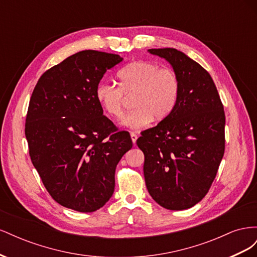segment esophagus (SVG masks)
I'll return each mask as SVG.
<instances>
[{
    "instance_id": "esophagus-1",
    "label": "esophagus",
    "mask_w": 257,
    "mask_h": 257,
    "mask_svg": "<svg viewBox=\"0 0 257 257\" xmlns=\"http://www.w3.org/2000/svg\"><path fill=\"white\" fill-rule=\"evenodd\" d=\"M131 138H132V142H133V144L135 145V144H136V141H137V138H138L137 134L134 133V132H132V133H131Z\"/></svg>"
}]
</instances>
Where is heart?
<instances>
[{
    "mask_svg": "<svg viewBox=\"0 0 257 257\" xmlns=\"http://www.w3.org/2000/svg\"><path fill=\"white\" fill-rule=\"evenodd\" d=\"M119 85L100 82L95 97L104 112L118 119L123 113L125 95L134 108L123 116L122 125L141 130L153 118L163 120L173 112L180 95V80L172 68L151 61H135L118 73Z\"/></svg>",
    "mask_w": 257,
    "mask_h": 257,
    "instance_id": "heart-1",
    "label": "heart"
}]
</instances>
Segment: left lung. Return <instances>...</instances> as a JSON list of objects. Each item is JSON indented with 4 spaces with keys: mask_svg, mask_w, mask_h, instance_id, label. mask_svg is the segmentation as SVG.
<instances>
[{
    "mask_svg": "<svg viewBox=\"0 0 257 257\" xmlns=\"http://www.w3.org/2000/svg\"><path fill=\"white\" fill-rule=\"evenodd\" d=\"M164 58L180 80L173 112L137 139L145 154L148 192L169 210L189 209L211 186L225 150V113L211 76L175 48L149 49Z\"/></svg>",
    "mask_w": 257,
    "mask_h": 257,
    "instance_id": "obj_1",
    "label": "left lung"
}]
</instances>
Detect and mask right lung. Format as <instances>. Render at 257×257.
Wrapping results in <instances>:
<instances>
[{
  "label": "right lung",
  "instance_id": "add662e5",
  "mask_svg": "<svg viewBox=\"0 0 257 257\" xmlns=\"http://www.w3.org/2000/svg\"><path fill=\"white\" fill-rule=\"evenodd\" d=\"M122 60L77 52L46 71L30 99L25 132L31 161L50 196L76 211H96L109 200L115 167L133 146L95 97L104 74Z\"/></svg>",
  "mask_w": 257,
  "mask_h": 257
}]
</instances>
